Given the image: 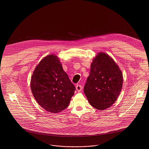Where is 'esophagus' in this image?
<instances>
[{
    "instance_id": "1",
    "label": "esophagus",
    "mask_w": 149,
    "mask_h": 149,
    "mask_svg": "<svg viewBox=\"0 0 149 149\" xmlns=\"http://www.w3.org/2000/svg\"><path fill=\"white\" fill-rule=\"evenodd\" d=\"M76 90L78 92H81V91L82 90V86L80 85H77L76 87Z\"/></svg>"
}]
</instances>
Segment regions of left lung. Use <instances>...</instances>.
Returning <instances> with one entry per match:
<instances>
[{"mask_svg":"<svg viewBox=\"0 0 149 149\" xmlns=\"http://www.w3.org/2000/svg\"><path fill=\"white\" fill-rule=\"evenodd\" d=\"M122 84L123 75L118 65L108 54L98 53L84 89L89 104L99 110L110 107L120 94Z\"/></svg>","mask_w":149,"mask_h":149,"instance_id":"left-lung-1","label":"left lung"}]
</instances>
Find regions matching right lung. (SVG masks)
<instances>
[{"instance_id": "add662e5", "label": "right lung", "mask_w": 149, "mask_h": 149, "mask_svg": "<svg viewBox=\"0 0 149 149\" xmlns=\"http://www.w3.org/2000/svg\"><path fill=\"white\" fill-rule=\"evenodd\" d=\"M31 89L37 102L46 111L57 113L67 108L75 86L55 54L44 57L35 69Z\"/></svg>"}]
</instances>
